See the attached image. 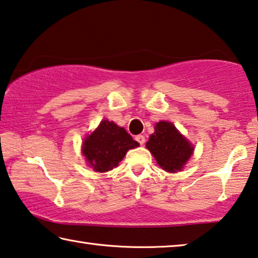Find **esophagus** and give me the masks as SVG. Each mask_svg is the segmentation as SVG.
Wrapping results in <instances>:
<instances>
[{
    "label": "esophagus",
    "instance_id": "34e87169",
    "mask_svg": "<svg viewBox=\"0 0 258 258\" xmlns=\"http://www.w3.org/2000/svg\"><path fill=\"white\" fill-rule=\"evenodd\" d=\"M136 141L140 143L141 145H144L145 144V137L143 136V135H138V136H136Z\"/></svg>",
    "mask_w": 258,
    "mask_h": 258
}]
</instances>
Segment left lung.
I'll return each mask as SVG.
<instances>
[{"label":"left lung","mask_w":258,"mask_h":258,"mask_svg":"<svg viewBox=\"0 0 258 258\" xmlns=\"http://www.w3.org/2000/svg\"><path fill=\"white\" fill-rule=\"evenodd\" d=\"M158 164L166 172L181 170L194 151L191 144L177 132L170 122L160 121L154 126V133L146 143Z\"/></svg>","instance_id":"obj_1"}]
</instances>
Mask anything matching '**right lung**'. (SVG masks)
<instances>
[{
  "instance_id": "add662e5",
  "label": "right lung",
  "mask_w": 258,
  "mask_h": 258,
  "mask_svg": "<svg viewBox=\"0 0 258 258\" xmlns=\"http://www.w3.org/2000/svg\"><path fill=\"white\" fill-rule=\"evenodd\" d=\"M136 146L138 143L124 128L104 120L84 141L83 154L96 172H108L116 167L128 150Z\"/></svg>"
}]
</instances>
